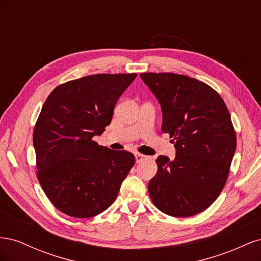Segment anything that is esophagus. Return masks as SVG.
Listing matches in <instances>:
<instances>
[{
    "instance_id": "34e87169",
    "label": "esophagus",
    "mask_w": 261,
    "mask_h": 261,
    "mask_svg": "<svg viewBox=\"0 0 261 261\" xmlns=\"http://www.w3.org/2000/svg\"><path fill=\"white\" fill-rule=\"evenodd\" d=\"M135 158H136V163H140V162H143L144 160L147 159V156L145 154H141V153H138V152L135 153Z\"/></svg>"
}]
</instances>
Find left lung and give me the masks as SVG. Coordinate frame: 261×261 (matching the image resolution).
<instances>
[{
	"instance_id": "left-lung-1",
	"label": "left lung",
	"mask_w": 261,
	"mask_h": 261,
	"mask_svg": "<svg viewBox=\"0 0 261 261\" xmlns=\"http://www.w3.org/2000/svg\"><path fill=\"white\" fill-rule=\"evenodd\" d=\"M159 101L162 133L174 144V160L159 155L148 192L165 215L192 217L206 210L226 183L236 149L231 115L210 86L185 75L143 73Z\"/></svg>"
}]
</instances>
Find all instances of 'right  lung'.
<instances>
[{
    "instance_id": "1",
    "label": "right lung",
    "mask_w": 261,
    "mask_h": 261,
    "mask_svg": "<svg viewBox=\"0 0 261 261\" xmlns=\"http://www.w3.org/2000/svg\"><path fill=\"white\" fill-rule=\"evenodd\" d=\"M137 74H97L58 86L34 129L37 177L53 206L74 218H91L116 199L135 163L125 150L92 138L111 123L117 100Z\"/></svg>"
}]
</instances>
